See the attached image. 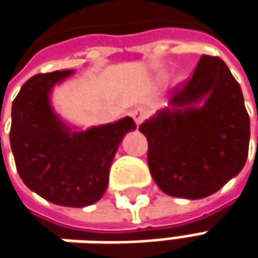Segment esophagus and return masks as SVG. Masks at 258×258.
I'll return each instance as SVG.
<instances>
[{
  "mask_svg": "<svg viewBox=\"0 0 258 258\" xmlns=\"http://www.w3.org/2000/svg\"><path fill=\"white\" fill-rule=\"evenodd\" d=\"M146 115H147V111L143 108V107H137V108H134V110L131 111V117H133V120L136 121V124H137V125H140V124L144 121Z\"/></svg>",
  "mask_w": 258,
  "mask_h": 258,
  "instance_id": "esophagus-1",
  "label": "esophagus"
}]
</instances>
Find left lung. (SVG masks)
<instances>
[{
  "mask_svg": "<svg viewBox=\"0 0 258 258\" xmlns=\"http://www.w3.org/2000/svg\"><path fill=\"white\" fill-rule=\"evenodd\" d=\"M147 161L165 194L209 197L243 170L250 118L238 83L218 57L203 55L190 80L174 90L168 107L140 125Z\"/></svg>",
  "mask_w": 258,
  "mask_h": 258,
  "instance_id": "left-lung-1",
  "label": "left lung"
}]
</instances>
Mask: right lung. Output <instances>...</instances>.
I'll list each match as a JSON object with an SVG mask.
<instances>
[{"mask_svg": "<svg viewBox=\"0 0 258 258\" xmlns=\"http://www.w3.org/2000/svg\"><path fill=\"white\" fill-rule=\"evenodd\" d=\"M73 70L31 77L11 110V150L24 184L42 199L64 207H87L108 185L114 156L124 136L136 130L131 117L98 127H70L54 111V87Z\"/></svg>", "mask_w": 258, "mask_h": 258, "instance_id": "add662e5", "label": "right lung"}]
</instances>
